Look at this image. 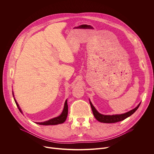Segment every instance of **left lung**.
I'll use <instances>...</instances> for the list:
<instances>
[{"mask_svg":"<svg viewBox=\"0 0 154 154\" xmlns=\"http://www.w3.org/2000/svg\"><path fill=\"white\" fill-rule=\"evenodd\" d=\"M89 100H90V105H91V107L92 109V112L94 115V116L98 121H99L100 122H103V123H115V122L124 120L130 116L131 115H133L137 111V109L138 108V107L140 106V103H140L137 105V106H136L134 109H131V110H130L127 113H123V114L113 115H102V114H100V113H99L97 111V109L95 108V107L93 106V105L92 104V103L90 99H89Z\"/></svg>","mask_w":154,"mask_h":154,"instance_id":"1","label":"left lung"}]
</instances>
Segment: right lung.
Instances as JSON below:
<instances>
[{
    "instance_id": "right-lung-1",
    "label": "right lung",
    "mask_w": 154,
    "mask_h": 154,
    "mask_svg": "<svg viewBox=\"0 0 154 154\" xmlns=\"http://www.w3.org/2000/svg\"><path fill=\"white\" fill-rule=\"evenodd\" d=\"M13 96L14 97V94H13ZM14 100L15 101V103L19 109V110L20 111V112L23 114V112H22L21 109L19 105V104L17 103L16 100L15 99V98L14 97ZM68 100L66 99L64 102V108L63 109V112L61 113V115L57 117H55L54 118L51 119L48 121H45V122H36L37 124H39V125H57V124H62L63 123L66 119L67 118L68 116V102H67Z\"/></svg>"
}]
</instances>
